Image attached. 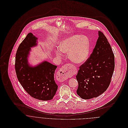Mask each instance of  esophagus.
Here are the masks:
<instances>
[{
    "mask_svg": "<svg viewBox=\"0 0 128 128\" xmlns=\"http://www.w3.org/2000/svg\"><path fill=\"white\" fill-rule=\"evenodd\" d=\"M72 65L68 64L62 66L58 72V76L62 78V80H66L68 77L72 74L71 68Z\"/></svg>",
    "mask_w": 128,
    "mask_h": 128,
    "instance_id": "obj_1",
    "label": "esophagus"
}]
</instances>
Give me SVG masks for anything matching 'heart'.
I'll list each match as a JSON object with an SVG mask.
<instances>
[{
    "label": "heart",
    "mask_w": 128,
    "mask_h": 128,
    "mask_svg": "<svg viewBox=\"0 0 128 128\" xmlns=\"http://www.w3.org/2000/svg\"><path fill=\"white\" fill-rule=\"evenodd\" d=\"M60 49L62 53L69 54L70 58L74 63L82 64L88 58L90 43L86 37L80 35H75L64 40L60 46ZM58 56L61 54L56 51Z\"/></svg>",
    "instance_id": "obj_1"
}]
</instances>
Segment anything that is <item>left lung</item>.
<instances>
[{
    "label": "left lung",
    "mask_w": 128,
    "mask_h": 128,
    "mask_svg": "<svg viewBox=\"0 0 128 128\" xmlns=\"http://www.w3.org/2000/svg\"><path fill=\"white\" fill-rule=\"evenodd\" d=\"M114 67V55L111 46L104 34L99 31L92 53L80 66L76 76L77 94L88 100L104 93L109 87Z\"/></svg>",
    "instance_id": "8db88e82"
}]
</instances>
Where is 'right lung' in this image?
Here are the masks:
<instances>
[{
	"label": "right lung",
	"instance_id": "obj_1",
	"mask_svg": "<svg viewBox=\"0 0 128 128\" xmlns=\"http://www.w3.org/2000/svg\"><path fill=\"white\" fill-rule=\"evenodd\" d=\"M37 38L29 33L18 46L15 58V70L20 84L31 96L39 100L53 99L58 89L54 80L57 66L47 61L31 66L28 56L31 48L36 46Z\"/></svg>",
	"mask_w": 128,
	"mask_h": 128
}]
</instances>
